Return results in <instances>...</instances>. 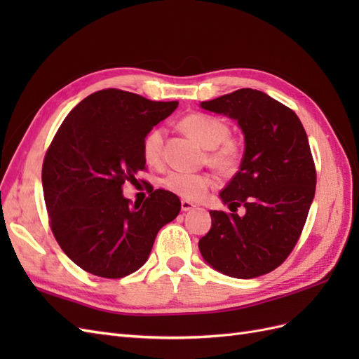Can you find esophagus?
I'll list each match as a JSON object with an SVG mask.
<instances>
[{
    "instance_id": "esophagus-1",
    "label": "esophagus",
    "mask_w": 359,
    "mask_h": 359,
    "mask_svg": "<svg viewBox=\"0 0 359 359\" xmlns=\"http://www.w3.org/2000/svg\"><path fill=\"white\" fill-rule=\"evenodd\" d=\"M194 203H191V202H189V201H181V210L186 212V211H191L193 208H194Z\"/></svg>"
}]
</instances>
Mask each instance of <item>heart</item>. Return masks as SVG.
Wrapping results in <instances>:
<instances>
[{
    "mask_svg": "<svg viewBox=\"0 0 359 359\" xmlns=\"http://www.w3.org/2000/svg\"><path fill=\"white\" fill-rule=\"evenodd\" d=\"M180 128L196 142L208 149L206 163L222 175H232L238 170L243 160V147L232 139L231 127L223 118L194 112L184 116ZM165 130L156 127L148 132L142 144V154L151 166H157L161 161ZM168 191L186 201H202L214 187V178L208 173H186L170 172L161 181Z\"/></svg>",
    "mask_w": 359,
    "mask_h": 359,
    "instance_id": "obj_1",
    "label": "heart"
}]
</instances>
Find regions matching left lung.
<instances>
[{
    "label": "left lung",
    "mask_w": 359,
    "mask_h": 359,
    "mask_svg": "<svg viewBox=\"0 0 359 359\" xmlns=\"http://www.w3.org/2000/svg\"><path fill=\"white\" fill-rule=\"evenodd\" d=\"M201 107L240 124L245 149L240 170L220 193L231 212L210 211L199 240L203 259L235 278H255L285 262L306 224L316 168L299 118L268 94L241 88ZM245 206L244 216L236 214Z\"/></svg>",
    "instance_id": "8db88e82"
}]
</instances>
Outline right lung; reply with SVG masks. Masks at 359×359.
<instances>
[{"label":"right lung","instance_id":"obj_1","mask_svg":"<svg viewBox=\"0 0 359 359\" xmlns=\"http://www.w3.org/2000/svg\"><path fill=\"white\" fill-rule=\"evenodd\" d=\"M177 106L107 88L76 104L53 136L41 169L49 224L62 252L86 273H135L158 231L178 215L181 202L170 191L151 189L142 205L123 196V184L145 169V136Z\"/></svg>","mask_w":359,"mask_h":359}]
</instances>
